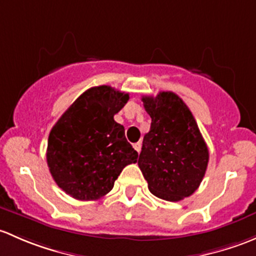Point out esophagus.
I'll return each instance as SVG.
<instances>
[{
	"instance_id": "1",
	"label": "esophagus",
	"mask_w": 256,
	"mask_h": 256,
	"mask_svg": "<svg viewBox=\"0 0 256 256\" xmlns=\"http://www.w3.org/2000/svg\"><path fill=\"white\" fill-rule=\"evenodd\" d=\"M133 148L136 150V152H139L142 150V143H140V142H138V143H134L133 144Z\"/></svg>"
}]
</instances>
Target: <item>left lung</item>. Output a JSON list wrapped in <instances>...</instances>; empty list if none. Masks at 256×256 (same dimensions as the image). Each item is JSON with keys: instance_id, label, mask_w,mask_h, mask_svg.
<instances>
[{"instance_id": "obj_1", "label": "left lung", "mask_w": 256, "mask_h": 256, "mask_svg": "<svg viewBox=\"0 0 256 256\" xmlns=\"http://www.w3.org/2000/svg\"><path fill=\"white\" fill-rule=\"evenodd\" d=\"M142 101L152 124L138 165L154 196L181 201L198 188L210 159L208 148L191 110L178 94L164 91Z\"/></svg>"}]
</instances>
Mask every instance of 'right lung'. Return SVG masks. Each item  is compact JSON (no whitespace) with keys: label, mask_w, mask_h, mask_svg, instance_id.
Returning <instances> with one entry per match:
<instances>
[{"label":"right lung","mask_w":256,"mask_h":256,"mask_svg":"<svg viewBox=\"0 0 256 256\" xmlns=\"http://www.w3.org/2000/svg\"><path fill=\"white\" fill-rule=\"evenodd\" d=\"M129 94L110 86L84 92L65 110L48 138L46 162L56 185L80 201L98 200L113 188L122 170L138 159L114 114Z\"/></svg>","instance_id":"right-lung-1"}]
</instances>
